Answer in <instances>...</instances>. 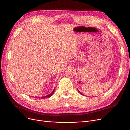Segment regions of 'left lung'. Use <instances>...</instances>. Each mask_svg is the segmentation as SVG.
I'll return each instance as SVG.
<instances>
[{
    "label": "left lung",
    "mask_w": 130,
    "mask_h": 130,
    "mask_svg": "<svg viewBox=\"0 0 130 130\" xmlns=\"http://www.w3.org/2000/svg\"><path fill=\"white\" fill-rule=\"evenodd\" d=\"M78 92H79V93H80V94H81V95H83V94H82V93H80V92H79V90H78Z\"/></svg>",
    "instance_id": "left-lung-1"
}]
</instances>
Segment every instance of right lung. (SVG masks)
Wrapping results in <instances>:
<instances>
[{
  "label": "right lung",
  "instance_id": "obj_1",
  "mask_svg": "<svg viewBox=\"0 0 130 130\" xmlns=\"http://www.w3.org/2000/svg\"><path fill=\"white\" fill-rule=\"evenodd\" d=\"M55 88H54V90L53 91V92L51 93V94H50L49 95H46V96H42V97H37V98L38 99H40V98H41V99H44V98H50V97H51L52 95H53V94H54V91H55Z\"/></svg>",
  "mask_w": 130,
  "mask_h": 130
}]
</instances>
